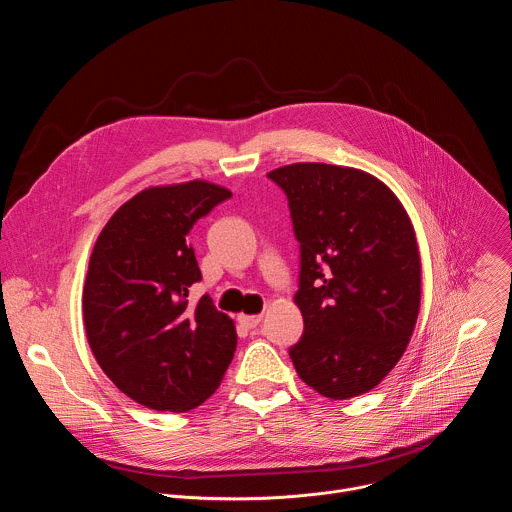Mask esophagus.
<instances>
[{"label": "esophagus", "instance_id": "1", "mask_svg": "<svg viewBox=\"0 0 512 512\" xmlns=\"http://www.w3.org/2000/svg\"><path fill=\"white\" fill-rule=\"evenodd\" d=\"M238 321L246 329H256L260 325V321H262V315H242Z\"/></svg>", "mask_w": 512, "mask_h": 512}]
</instances>
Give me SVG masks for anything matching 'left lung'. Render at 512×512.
I'll use <instances>...</instances> for the list:
<instances>
[{"mask_svg": "<svg viewBox=\"0 0 512 512\" xmlns=\"http://www.w3.org/2000/svg\"><path fill=\"white\" fill-rule=\"evenodd\" d=\"M286 195L304 333L288 349L300 379L331 399L373 389L410 341L422 294L416 234L373 175L327 163L268 173Z\"/></svg>", "mask_w": 512, "mask_h": 512, "instance_id": "left-lung-1", "label": "left lung"}]
</instances>
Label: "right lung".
I'll return each instance as SVG.
<instances>
[{
  "instance_id": "1",
  "label": "right lung",
  "mask_w": 512,
  "mask_h": 512,
  "mask_svg": "<svg viewBox=\"0 0 512 512\" xmlns=\"http://www.w3.org/2000/svg\"><path fill=\"white\" fill-rule=\"evenodd\" d=\"M232 193L208 181L149 187L100 232L82 290L88 345L107 377L157 412H189L220 385L236 329L203 294L189 232Z\"/></svg>"
}]
</instances>
